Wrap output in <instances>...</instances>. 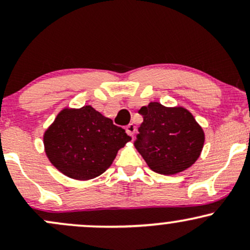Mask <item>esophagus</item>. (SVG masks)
Wrapping results in <instances>:
<instances>
[{"label": "esophagus", "instance_id": "1", "mask_svg": "<svg viewBox=\"0 0 250 250\" xmlns=\"http://www.w3.org/2000/svg\"><path fill=\"white\" fill-rule=\"evenodd\" d=\"M127 131H128V134L130 135L131 137H134L135 131H136V127H135L134 123H129V125H127Z\"/></svg>", "mask_w": 250, "mask_h": 250}]
</instances>
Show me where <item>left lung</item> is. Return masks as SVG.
Listing matches in <instances>:
<instances>
[{
	"label": "left lung",
	"mask_w": 250,
	"mask_h": 250,
	"mask_svg": "<svg viewBox=\"0 0 250 250\" xmlns=\"http://www.w3.org/2000/svg\"><path fill=\"white\" fill-rule=\"evenodd\" d=\"M139 114L143 122L134 146L151 170L163 175L177 174L199 159L205 134L187 109L150 102Z\"/></svg>",
	"instance_id": "left-lung-1"
}]
</instances>
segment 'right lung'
I'll list each match as a JSON object with an SVG mask.
<instances>
[{
  "label": "right lung",
  "mask_w": 250,
  "mask_h": 250,
  "mask_svg": "<svg viewBox=\"0 0 250 250\" xmlns=\"http://www.w3.org/2000/svg\"><path fill=\"white\" fill-rule=\"evenodd\" d=\"M48 159L61 173L90 180L109 168L131 137L90 105L64 109L44 134Z\"/></svg>",
  "instance_id": "right-lung-1"
}]
</instances>
